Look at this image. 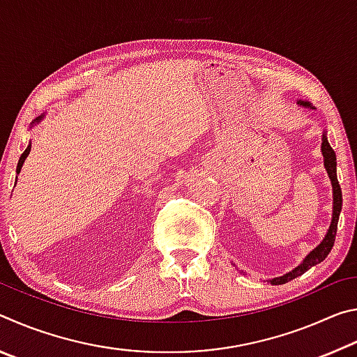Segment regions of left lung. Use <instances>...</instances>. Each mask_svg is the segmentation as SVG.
<instances>
[{
    "label": "left lung",
    "mask_w": 357,
    "mask_h": 357,
    "mask_svg": "<svg viewBox=\"0 0 357 357\" xmlns=\"http://www.w3.org/2000/svg\"><path fill=\"white\" fill-rule=\"evenodd\" d=\"M298 104L305 107V108H313L307 100H298ZM321 153L324 157V168L326 172L329 174V179L332 183V197H334V209H332V220L328 233L323 238L321 243H319L315 249H313L309 255L304 258L299 266H296L293 271H289L285 275L282 277H275V279H271L268 282L273 283V285H283L289 280L296 279L298 275H302L304 273H307L312 266H315L318 263H321L323 259L329 255V252L332 247H334V241H335V234H337V223H338V215H340L342 211V189L340 184L337 181V159H335V153L334 149L331 148V144L326 138V132H323V140H321Z\"/></svg>",
    "instance_id": "8db88e82"
}]
</instances>
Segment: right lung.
Listing matches in <instances>:
<instances>
[{"instance_id":"1","label":"right lung","mask_w":357,"mask_h":357,"mask_svg":"<svg viewBox=\"0 0 357 357\" xmlns=\"http://www.w3.org/2000/svg\"><path fill=\"white\" fill-rule=\"evenodd\" d=\"M42 119V116H39V118H36L34 119V123H39V121ZM29 151H31V144H28V148L23 151V154L20 155V160H19V164H17V174L20 173V170H22V165H23V162H25V159L28 157V154H29Z\"/></svg>"}]
</instances>
